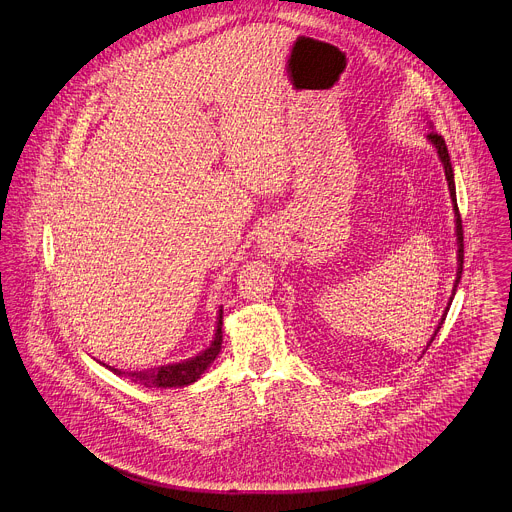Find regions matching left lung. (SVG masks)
Returning <instances> with one entry per match:
<instances>
[{
  "label": "left lung",
  "instance_id": "left-lung-1",
  "mask_svg": "<svg viewBox=\"0 0 512 512\" xmlns=\"http://www.w3.org/2000/svg\"><path fill=\"white\" fill-rule=\"evenodd\" d=\"M427 138H429V143L437 149V155H439V159H441V163H443V169H445V179H447V185H449L451 204H453V212H455V237H457V273H455V282H453V292H451V296H449L447 308H445V312H443V316H441V320H439V324H437V329H435V333H433L431 341L427 343V347H429V345L433 343V339L437 337L439 329H441V324H443V320H445V316H447V310H449V306H451V302H453V296H455V292H457V284H459V280H461V271H463V228H461V216H459L457 198H455L453 167H451V159H449V153H447L445 141H443V136H441V134H437L435 130H431V132L427 134Z\"/></svg>",
  "mask_w": 512,
  "mask_h": 512
}]
</instances>
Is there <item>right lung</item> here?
<instances>
[{"instance_id":"add662e5","label":"right lung","mask_w":512,"mask_h":512,"mask_svg":"<svg viewBox=\"0 0 512 512\" xmlns=\"http://www.w3.org/2000/svg\"><path fill=\"white\" fill-rule=\"evenodd\" d=\"M220 347H222V306L218 310L216 333H214L212 343L204 351H200L196 357H190V359L179 361V363H167V365L143 369V371H122V369L110 367L106 363H102V365L108 367L110 371H114L116 376H128L132 382H138L147 388H183V386H190L202 378L204 371L218 357Z\"/></svg>"}]
</instances>
